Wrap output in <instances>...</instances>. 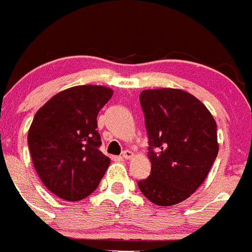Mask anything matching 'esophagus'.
Wrapping results in <instances>:
<instances>
[{"mask_svg": "<svg viewBox=\"0 0 252 252\" xmlns=\"http://www.w3.org/2000/svg\"><path fill=\"white\" fill-rule=\"evenodd\" d=\"M133 155H134L133 152H130V150H124V152L122 153V158H124L128 160V159L133 158Z\"/></svg>", "mask_w": 252, "mask_h": 252, "instance_id": "esophagus-1", "label": "esophagus"}]
</instances>
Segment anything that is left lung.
<instances>
[{"instance_id":"obj_1","label":"left lung","mask_w":252,"mask_h":252,"mask_svg":"<svg viewBox=\"0 0 252 252\" xmlns=\"http://www.w3.org/2000/svg\"><path fill=\"white\" fill-rule=\"evenodd\" d=\"M139 100L152 170L138 187L152 203L175 205L203 184L215 161V119L200 100L182 89H147Z\"/></svg>"}]
</instances>
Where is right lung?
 Here are the masks:
<instances>
[{"instance_id":"add662e5","label":"right lung","mask_w":252,"mask_h":252,"mask_svg":"<svg viewBox=\"0 0 252 252\" xmlns=\"http://www.w3.org/2000/svg\"><path fill=\"white\" fill-rule=\"evenodd\" d=\"M112 95L103 86L72 87L34 115L27 138L31 158L44 187L63 200L91 195L109 166L99 150L97 115Z\"/></svg>"}]
</instances>
